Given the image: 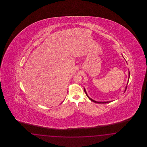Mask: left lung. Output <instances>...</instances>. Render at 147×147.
I'll list each match as a JSON object with an SVG mask.
<instances>
[{
  "label": "left lung",
  "mask_w": 147,
  "mask_h": 147,
  "mask_svg": "<svg viewBox=\"0 0 147 147\" xmlns=\"http://www.w3.org/2000/svg\"><path fill=\"white\" fill-rule=\"evenodd\" d=\"M129 78H130V72H129V78H128V82H127V84H128V81H129ZM127 86H126V87H125V90H126V89H127ZM84 92L86 93V95H87V96L88 98L91 100V101H93L94 102H95V103H109V102H112L113 101H103V102H102V101H95V100H93V99H92L91 98H90V97L88 96V95L87 93V92H86V89H85V88H84Z\"/></svg>",
  "instance_id": "obj_1"
}]
</instances>
